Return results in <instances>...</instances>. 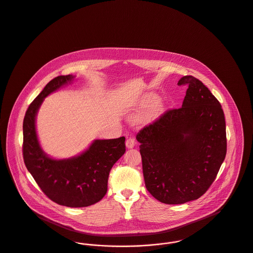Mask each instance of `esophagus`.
I'll list each match as a JSON object with an SVG mask.
<instances>
[{
  "label": "esophagus",
  "instance_id": "obj_1",
  "mask_svg": "<svg viewBox=\"0 0 253 253\" xmlns=\"http://www.w3.org/2000/svg\"><path fill=\"white\" fill-rule=\"evenodd\" d=\"M135 145H136V142H135V139L133 137H129V138L126 139V148L132 149V148H134Z\"/></svg>",
  "mask_w": 253,
  "mask_h": 253
}]
</instances>
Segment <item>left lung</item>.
<instances>
[{"label": "left lung", "instance_id": "1", "mask_svg": "<svg viewBox=\"0 0 253 253\" xmlns=\"http://www.w3.org/2000/svg\"><path fill=\"white\" fill-rule=\"evenodd\" d=\"M180 108L169 109L136 136L147 190L157 201L198 200L216 179L226 154V131L219 101L193 76Z\"/></svg>", "mask_w": 253, "mask_h": 253}]
</instances>
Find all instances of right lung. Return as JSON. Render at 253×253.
I'll return each mask as SVG.
<instances>
[{"label":"right lung","mask_w":253,"mask_h":253,"mask_svg":"<svg viewBox=\"0 0 253 253\" xmlns=\"http://www.w3.org/2000/svg\"><path fill=\"white\" fill-rule=\"evenodd\" d=\"M74 79L73 75L54 78L30 104L23 123V157L51 201L67 207H86L106 194L109 171L126 152V138L95 140L87 151L69 159L55 160L42 151L35 129L37 111L48 95Z\"/></svg>","instance_id":"right-lung-1"}]
</instances>
